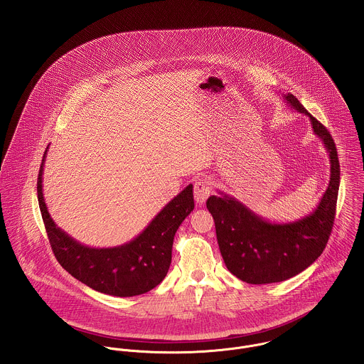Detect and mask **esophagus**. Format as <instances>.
Segmentation results:
<instances>
[{"label": "esophagus", "instance_id": "34e87169", "mask_svg": "<svg viewBox=\"0 0 364 364\" xmlns=\"http://www.w3.org/2000/svg\"><path fill=\"white\" fill-rule=\"evenodd\" d=\"M212 193V183L208 178H199L193 184V198L196 203L202 205Z\"/></svg>", "mask_w": 364, "mask_h": 364}]
</instances>
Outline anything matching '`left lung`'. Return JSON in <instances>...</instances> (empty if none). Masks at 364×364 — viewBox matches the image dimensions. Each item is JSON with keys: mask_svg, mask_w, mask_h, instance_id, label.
<instances>
[{"mask_svg": "<svg viewBox=\"0 0 364 364\" xmlns=\"http://www.w3.org/2000/svg\"><path fill=\"white\" fill-rule=\"evenodd\" d=\"M293 109L309 117L314 133L330 156V181L318 208L293 223H269L235 198L212 195L206 208L215 224L223 259L236 278L267 284L293 278L321 256L331 234L340 188V162L328 130L312 117L296 96L284 95Z\"/></svg>", "mask_w": 364, "mask_h": 364, "instance_id": "8db88e82", "label": "left lung"}]
</instances>
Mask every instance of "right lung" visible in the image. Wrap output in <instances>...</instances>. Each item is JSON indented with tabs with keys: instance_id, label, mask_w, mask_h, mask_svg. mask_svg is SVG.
Masks as SVG:
<instances>
[{
	"instance_id": "add662e5",
	"label": "right lung",
	"mask_w": 364,
	"mask_h": 364,
	"mask_svg": "<svg viewBox=\"0 0 364 364\" xmlns=\"http://www.w3.org/2000/svg\"><path fill=\"white\" fill-rule=\"evenodd\" d=\"M48 149L38 173L37 193L48 239L59 264L90 289L115 297H133L156 287L169 271L176 231L193 210V184L174 196L133 240L115 247H89L60 230L46 209L43 173Z\"/></svg>"
}]
</instances>
